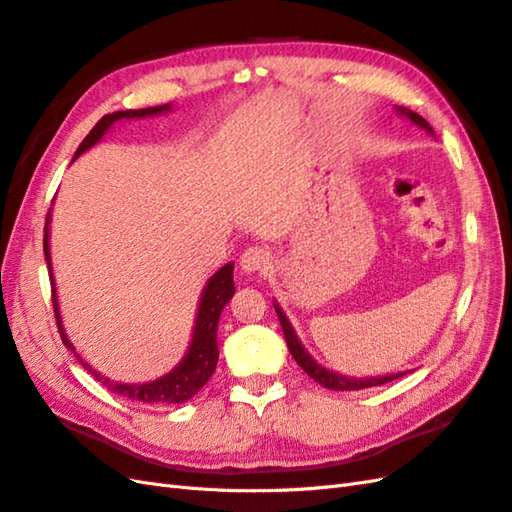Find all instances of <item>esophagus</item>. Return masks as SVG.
<instances>
[{"label":"esophagus","mask_w":512,"mask_h":512,"mask_svg":"<svg viewBox=\"0 0 512 512\" xmlns=\"http://www.w3.org/2000/svg\"><path fill=\"white\" fill-rule=\"evenodd\" d=\"M270 259H272V257H270V253L266 251V248L251 246V248H246V251L242 253L240 266H242L244 272H261V270L268 268Z\"/></svg>","instance_id":"34e87169"}]
</instances>
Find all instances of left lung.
I'll return each mask as SVG.
<instances>
[{
  "instance_id": "left-lung-1",
  "label": "left lung",
  "mask_w": 512,
  "mask_h": 512,
  "mask_svg": "<svg viewBox=\"0 0 512 512\" xmlns=\"http://www.w3.org/2000/svg\"><path fill=\"white\" fill-rule=\"evenodd\" d=\"M397 113L401 117H408V120L412 124L421 126L423 130H427V133L434 135L432 126L427 124L423 117L419 113H414L410 109H406V106H397ZM275 312L279 316V323H281V329H283V336H285V342H288V349L292 353V358L296 360V364H299L303 371L310 375L314 382H318L320 386H325L329 390H362V388H371V386H382V384H388L392 382V379H397L401 375H406V371L403 373H392V375H379V377H347V375H340L336 371H329V368L320 366L310 353H307V349L301 344L299 336L294 334V327L290 325L288 316L283 314L281 307L275 303Z\"/></svg>"
}]
</instances>
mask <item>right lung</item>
<instances>
[{"label":"right lung","instance_id":"right-lung-1","mask_svg":"<svg viewBox=\"0 0 512 512\" xmlns=\"http://www.w3.org/2000/svg\"><path fill=\"white\" fill-rule=\"evenodd\" d=\"M172 109V104H161V106H148V109H130V111H117L104 115L102 120L91 128V133L82 139V144L78 146L74 159H78L82 152H87L91 146L98 144V141L104 137L106 130H109L115 122L120 120H139V117H152V115H161L168 113ZM50 211H47L45 218V237H43V253L47 261V270H50V281H52V301H54V314H56V325H58V334L63 338L65 347L76 355L78 362L87 368V371L98 379L102 386L109 388L115 395H122L130 401H141V403H161V406H170V403H185L192 399L196 392L209 382V377L216 371L218 364V320L233 294H235V283H233V261L224 264L216 275H213L205 288H202L200 294V303H198V312H196V323H194V334L192 342H189L187 353L183 355V360L178 362L170 373H165L159 379H152V382L146 384H124V382H113V379L104 377L102 373L91 368L85 360L76 353L74 344L67 338L65 327H63V318L61 310H58V299H56V283H54V272H52V255H50Z\"/></svg>","mask_w":512,"mask_h":512}]
</instances>
